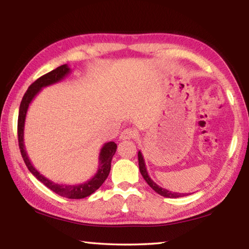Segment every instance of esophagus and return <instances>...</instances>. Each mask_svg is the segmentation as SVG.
<instances>
[{
	"mask_svg": "<svg viewBox=\"0 0 249 249\" xmlns=\"http://www.w3.org/2000/svg\"><path fill=\"white\" fill-rule=\"evenodd\" d=\"M137 132L133 128H126L123 132L121 133L120 138L122 141H128V140H133V138L137 137Z\"/></svg>",
	"mask_w": 249,
	"mask_h": 249,
	"instance_id": "esophagus-1",
	"label": "esophagus"
}]
</instances>
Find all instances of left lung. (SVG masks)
<instances>
[{"instance_id": "8db88e82", "label": "left lung", "mask_w": 249, "mask_h": 249, "mask_svg": "<svg viewBox=\"0 0 249 249\" xmlns=\"http://www.w3.org/2000/svg\"><path fill=\"white\" fill-rule=\"evenodd\" d=\"M138 165H140V171H141V174L142 176V178L145 179L146 182L149 184V187L153 189L154 191L157 192L158 195L162 196H166V197H171V199H174V197H180V196H184L189 195V193L171 192L169 190H167V189H163L161 187H159L157 183H155L154 181L151 180L150 177L148 176V172H147L146 165H145V160H144V157H142L141 151H138Z\"/></svg>"}]
</instances>
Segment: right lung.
<instances>
[{
    "label": "right lung",
    "mask_w": 249,
    "mask_h": 249,
    "mask_svg": "<svg viewBox=\"0 0 249 249\" xmlns=\"http://www.w3.org/2000/svg\"><path fill=\"white\" fill-rule=\"evenodd\" d=\"M70 72V68L68 65H62L58 67L50 72L41 75L40 78L36 80L35 82L32 83L22 99V102L19 105V112H18V145L20 149V154L24 159L25 163L28 168V170L38 179L41 183H44L46 187L49 188L50 190L53 191L57 195L68 197V199H83L91 196L92 193L95 192L103 184V182L107 180V176L111 170V161L113 156H114L117 146L114 142H105L100 151L99 156V167L96 174L93 176V178L86 181L83 183L79 184H58L54 183L53 181L46 178L43 175H40L38 170L35 169V167L32 165L31 160H29L26 149H25L24 145V126H25V119H26V113L29 104L33 101V99L38 94V92L45 87L52 86V84L57 83L61 81L67 74Z\"/></svg>",
    "instance_id": "1"
}]
</instances>
